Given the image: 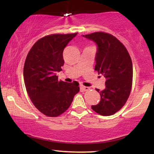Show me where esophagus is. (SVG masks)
I'll list each match as a JSON object with an SVG mask.
<instances>
[{
    "label": "esophagus",
    "instance_id": "obj_1",
    "mask_svg": "<svg viewBox=\"0 0 154 154\" xmlns=\"http://www.w3.org/2000/svg\"><path fill=\"white\" fill-rule=\"evenodd\" d=\"M81 89L83 92H86V91H88V90H90V88L89 87H85V86H81Z\"/></svg>",
    "mask_w": 154,
    "mask_h": 154
}]
</instances>
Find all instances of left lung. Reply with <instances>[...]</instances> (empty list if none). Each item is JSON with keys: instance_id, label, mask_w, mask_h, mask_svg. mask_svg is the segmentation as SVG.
I'll use <instances>...</instances> for the list:
<instances>
[{"instance_id": "left-lung-1", "label": "left lung", "mask_w": 154, "mask_h": 154, "mask_svg": "<svg viewBox=\"0 0 154 154\" xmlns=\"http://www.w3.org/2000/svg\"><path fill=\"white\" fill-rule=\"evenodd\" d=\"M98 46L94 70L106 79L105 88L100 93V102L92 106L98 114L111 116L127 102L132 85V63L125 45L110 33L99 31L83 35Z\"/></svg>"}]
</instances>
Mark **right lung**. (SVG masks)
Segmentation results:
<instances>
[{"label": "right lung", "mask_w": 154, "mask_h": 154, "mask_svg": "<svg viewBox=\"0 0 154 154\" xmlns=\"http://www.w3.org/2000/svg\"><path fill=\"white\" fill-rule=\"evenodd\" d=\"M78 33L45 35L37 41L27 54L24 80L29 98L38 110L49 117L65 112L79 92V85L58 80L57 71L64 64L63 51Z\"/></svg>", "instance_id": "obj_1"}]
</instances>
